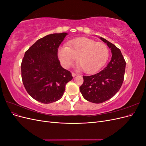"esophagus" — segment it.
Listing matches in <instances>:
<instances>
[{
	"label": "esophagus",
	"mask_w": 146,
	"mask_h": 146,
	"mask_svg": "<svg viewBox=\"0 0 146 146\" xmlns=\"http://www.w3.org/2000/svg\"><path fill=\"white\" fill-rule=\"evenodd\" d=\"M72 77H74L77 76V74H76V73H74V72H72Z\"/></svg>",
	"instance_id": "1"
}]
</instances>
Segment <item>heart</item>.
<instances>
[{"instance_id":"b5f03b06","label":"heart","mask_w":146,"mask_h":146,"mask_svg":"<svg viewBox=\"0 0 146 146\" xmlns=\"http://www.w3.org/2000/svg\"><path fill=\"white\" fill-rule=\"evenodd\" d=\"M58 59L64 68L76 62L86 73L98 71L107 62L109 50L105 44L82 37L69 41L68 47L61 46L58 50Z\"/></svg>"}]
</instances>
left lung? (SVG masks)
<instances>
[{
    "label": "left lung",
    "instance_id": "obj_1",
    "mask_svg": "<svg viewBox=\"0 0 146 146\" xmlns=\"http://www.w3.org/2000/svg\"><path fill=\"white\" fill-rule=\"evenodd\" d=\"M100 39L111 50L112 56L107 66L96 74L83 76L80 91L86 100L100 104L112 98L120 89L124 78L126 63L121 50L103 38Z\"/></svg>",
    "mask_w": 146,
    "mask_h": 146
}]
</instances>
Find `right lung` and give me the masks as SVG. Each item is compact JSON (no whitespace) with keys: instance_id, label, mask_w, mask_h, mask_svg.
<instances>
[{"instance_id":"1","label":"right lung","mask_w":146,"mask_h":146,"mask_svg":"<svg viewBox=\"0 0 146 146\" xmlns=\"http://www.w3.org/2000/svg\"><path fill=\"white\" fill-rule=\"evenodd\" d=\"M67 35L54 33L38 39L25 52L22 61L21 76L25 90L41 103L60 100L66 85L73 78L58 58V47Z\"/></svg>"}]
</instances>
